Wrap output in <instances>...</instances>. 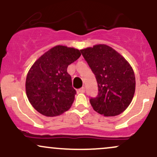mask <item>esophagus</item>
<instances>
[{
  "label": "esophagus",
  "mask_w": 157,
  "mask_h": 157,
  "mask_svg": "<svg viewBox=\"0 0 157 157\" xmlns=\"http://www.w3.org/2000/svg\"><path fill=\"white\" fill-rule=\"evenodd\" d=\"M85 92V88L82 87L81 89L78 90V93H84Z\"/></svg>",
  "instance_id": "esophagus-1"
}]
</instances>
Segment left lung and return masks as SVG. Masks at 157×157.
Wrapping results in <instances>:
<instances>
[{"label":"left lung","instance_id":"8db88e82","mask_svg":"<svg viewBox=\"0 0 157 157\" xmlns=\"http://www.w3.org/2000/svg\"><path fill=\"white\" fill-rule=\"evenodd\" d=\"M80 52L98 85V94L90 99L94 110L105 117L123 112L135 92L136 80L131 65L120 53L105 44L95 45Z\"/></svg>","mask_w":157,"mask_h":157}]
</instances>
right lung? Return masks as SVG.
<instances>
[{
  "instance_id": "1",
  "label": "right lung",
  "mask_w": 157,
  "mask_h": 157,
  "mask_svg": "<svg viewBox=\"0 0 157 157\" xmlns=\"http://www.w3.org/2000/svg\"><path fill=\"white\" fill-rule=\"evenodd\" d=\"M80 55L75 48L56 46L32 65L27 74L26 92L31 105L41 114L58 116L71 108L76 91L67 68Z\"/></svg>"
}]
</instances>
